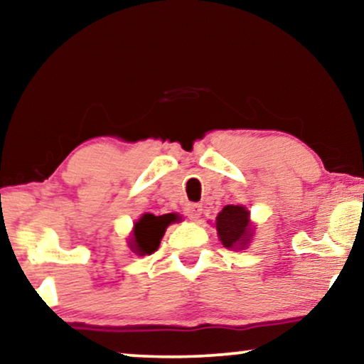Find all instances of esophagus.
Returning <instances> with one entry per match:
<instances>
[{
  "mask_svg": "<svg viewBox=\"0 0 364 364\" xmlns=\"http://www.w3.org/2000/svg\"><path fill=\"white\" fill-rule=\"evenodd\" d=\"M200 214H203V205H199V204H188L186 205V215L191 220H198Z\"/></svg>",
  "mask_w": 364,
  "mask_h": 364,
  "instance_id": "esophagus-1",
  "label": "esophagus"
}]
</instances>
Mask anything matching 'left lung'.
<instances>
[{
    "label": "left lung",
    "mask_w": 364,
    "mask_h": 364,
    "mask_svg": "<svg viewBox=\"0 0 364 364\" xmlns=\"http://www.w3.org/2000/svg\"><path fill=\"white\" fill-rule=\"evenodd\" d=\"M215 229L222 245L225 248H238V250H243L250 243L253 234L250 213L243 205H225L217 214Z\"/></svg>",
    "instance_id": "obj_1"
}]
</instances>
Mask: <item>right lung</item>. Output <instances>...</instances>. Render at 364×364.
<instances>
[{
  "instance_id": "1",
  "label": "right lung",
  "mask_w": 364,
  "mask_h": 364,
  "mask_svg": "<svg viewBox=\"0 0 364 364\" xmlns=\"http://www.w3.org/2000/svg\"><path fill=\"white\" fill-rule=\"evenodd\" d=\"M180 220L176 214H165V215H154V214H144L140 219L134 224L132 237L129 240V247L135 255L139 257H145V255H151L160 245L161 237L165 235L166 227L171 222Z\"/></svg>"
}]
</instances>
